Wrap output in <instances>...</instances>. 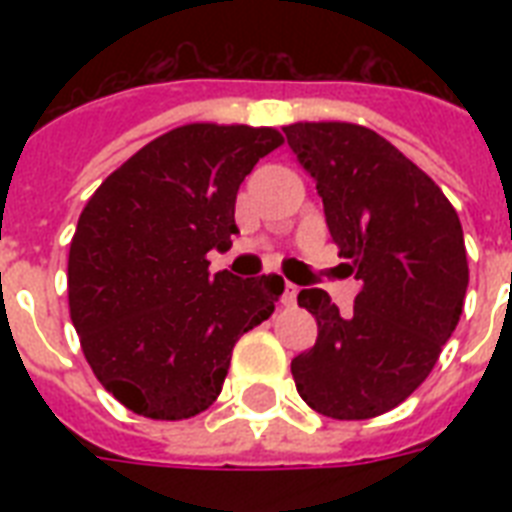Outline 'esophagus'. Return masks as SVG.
Here are the masks:
<instances>
[{
    "instance_id": "1",
    "label": "esophagus",
    "mask_w": 512,
    "mask_h": 512,
    "mask_svg": "<svg viewBox=\"0 0 512 512\" xmlns=\"http://www.w3.org/2000/svg\"><path fill=\"white\" fill-rule=\"evenodd\" d=\"M297 292H300V287H295V284H284V297H281V303L284 305H295L297 303Z\"/></svg>"
}]
</instances>
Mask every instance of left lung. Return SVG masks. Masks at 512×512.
I'll list each match as a JSON object with an SVG mask.
<instances>
[{"mask_svg":"<svg viewBox=\"0 0 512 512\" xmlns=\"http://www.w3.org/2000/svg\"><path fill=\"white\" fill-rule=\"evenodd\" d=\"M324 201L332 241L361 281L342 316L324 289H303L319 337L292 358L297 393L332 420L390 412L433 372L462 316L468 255L460 217L414 162L348 122L284 127Z\"/></svg>","mask_w":512,"mask_h":512,"instance_id":"obj_1","label":"left lung"}]
</instances>
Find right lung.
<instances>
[{
  "label": "right lung",
  "instance_id": "1",
  "mask_svg": "<svg viewBox=\"0 0 512 512\" xmlns=\"http://www.w3.org/2000/svg\"><path fill=\"white\" fill-rule=\"evenodd\" d=\"M284 143L273 127L183 124L114 170L79 215L68 311L100 385L130 412L188 420L220 396L233 345L284 292L276 273L209 276L231 249L244 177Z\"/></svg>",
  "mask_w": 512,
  "mask_h": 512
}]
</instances>
